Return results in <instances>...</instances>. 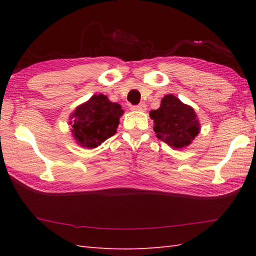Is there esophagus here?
Segmentation results:
<instances>
[{"label":"esophagus","mask_w":256,"mask_h":256,"mask_svg":"<svg viewBox=\"0 0 256 256\" xmlns=\"http://www.w3.org/2000/svg\"><path fill=\"white\" fill-rule=\"evenodd\" d=\"M131 108L133 111H140V112H145L146 108H148V106H146L145 103H140V104L138 106H131Z\"/></svg>","instance_id":"1"}]
</instances>
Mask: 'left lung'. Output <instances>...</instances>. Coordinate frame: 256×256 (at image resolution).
I'll return each mask as SVG.
<instances>
[{"label": "left lung", "mask_w": 256, "mask_h": 256, "mask_svg": "<svg viewBox=\"0 0 256 256\" xmlns=\"http://www.w3.org/2000/svg\"><path fill=\"white\" fill-rule=\"evenodd\" d=\"M157 138L172 148L182 150L192 144L200 132V122L194 108L184 104L176 96L167 94L160 106L150 112Z\"/></svg>", "instance_id": "8db88e82"}]
</instances>
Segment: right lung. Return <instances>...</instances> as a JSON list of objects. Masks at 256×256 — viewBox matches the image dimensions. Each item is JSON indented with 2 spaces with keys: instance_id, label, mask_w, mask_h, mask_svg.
Wrapping results in <instances>:
<instances>
[{
  "instance_id": "1",
  "label": "right lung",
  "mask_w": 256,
  "mask_h": 256,
  "mask_svg": "<svg viewBox=\"0 0 256 256\" xmlns=\"http://www.w3.org/2000/svg\"><path fill=\"white\" fill-rule=\"evenodd\" d=\"M122 106L104 94H94L78 106L70 116L72 133L81 148L92 150L116 133Z\"/></svg>"
}]
</instances>
